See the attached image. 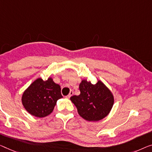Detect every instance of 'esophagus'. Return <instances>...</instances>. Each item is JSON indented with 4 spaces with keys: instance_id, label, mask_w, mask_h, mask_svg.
I'll return each mask as SVG.
<instances>
[{
    "instance_id": "obj_1",
    "label": "esophagus",
    "mask_w": 152,
    "mask_h": 152,
    "mask_svg": "<svg viewBox=\"0 0 152 152\" xmlns=\"http://www.w3.org/2000/svg\"><path fill=\"white\" fill-rule=\"evenodd\" d=\"M74 94V92H73V91H70V93H69V95H68V96H67V98H70V97H71L72 96V95H73Z\"/></svg>"
}]
</instances>
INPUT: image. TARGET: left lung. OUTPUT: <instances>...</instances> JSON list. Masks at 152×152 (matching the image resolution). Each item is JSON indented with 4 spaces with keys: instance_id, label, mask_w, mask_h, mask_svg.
I'll use <instances>...</instances> for the list:
<instances>
[{
    "instance_id": "8db88e82",
    "label": "left lung",
    "mask_w": 152,
    "mask_h": 152,
    "mask_svg": "<svg viewBox=\"0 0 152 152\" xmlns=\"http://www.w3.org/2000/svg\"><path fill=\"white\" fill-rule=\"evenodd\" d=\"M80 94L70 98L80 117L89 121H98L109 114L114 104V96L101 80L93 85L83 79L79 85Z\"/></svg>"
}]
</instances>
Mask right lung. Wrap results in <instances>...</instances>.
Segmentation results:
<instances>
[{"label":"right lung","mask_w":152,"mask_h":152,"mask_svg":"<svg viewBox=\"0 0 152 152\" xmlns=\"http://www.w3.org/2000/svg\"><path fill=\"white\" fill-rule=\"evenodd\" d=\"M61 87L52 77L44 80L39 78L23 92L22 103L24 108L33 116L42 118L53 111L58 99L63 98Z\"/></svg>","instance_id":"right-lung-1"}]
</instances>
